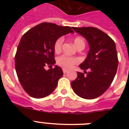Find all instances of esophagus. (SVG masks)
<instances>
[{
    "label": "esophagus",
    "mask_w": 129,
    "mask_h": 129,
    "mask_svg": "<svg viewBox=\"0 0 129 129\" xmlns=\"http://www.w3.org/2000/svg\"><path fill=\"white\" fill-rule=\"evenodd\" d=\"M62 72H63L64 74H66V73L68 72V70H67V69H65V68H63V69H62Z\"/></svg>",
    "instance_id": "obj_1"
}]
</instances>
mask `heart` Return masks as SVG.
<instances>
[{"label": "heart", "instance_id": "1", "mask_svg": "<svg viewBox=\"0 0 129 129\" xmlns=\"http://www.w3.org/2000/svg\"><path fill=\"white\" fill-rule=\"evenodd\" d=\"M63 43V38L60 37L55 41L54 43V51L56 53H59L61 51L62 48V44ZM74 43L76 48H79L80 46H85V40L81 37H77L74 40ZM79 62V60L77 57H70L66 55H62L59 57L57 60V63L60 67H63L65 68H71L73 66L77 64Z\"/></svg>", "mask_w": 129, "mask_h": 129}]
</instances>
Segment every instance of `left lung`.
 <instances>
[{"mask_svg":"<svg viewBox=\"0 0 129 129\" xmlns=\"http://www.w3.org/2000/svg\"><path fill=\"white\" fill-rule=\"evenodd\" d=\"M72 28L86 39L90 49L79 65L86 74L77 72V77L72 81V88L82 98L95 99L109 88L116 76L118 65L116 44L107 34L96 28ZM88 69L89 72L86 71Z\"/></svg>","mask_w":129,"mask_h":129,"instance_id":"obj_1","label":"left lung"}]
</instances>
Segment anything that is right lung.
<instances>
[{"instance_id":"1","label":"right lung","mask_w":129,"mask_h":129,"mask_svg":"<svg viewBox=\"0 0 129 129\" xmlns=\"http://www.w3.org/2000/svg\"><path fill=\"white\" fill-rule=\"evenodd\" d=\"M74 33L70 26L43 22L25 33L17 47L15 57V70L20 84L30 96L43 98L52 93L62 76V68L45 70L54 65V43L57 39Z\"/></svg>"}]
</instances>
